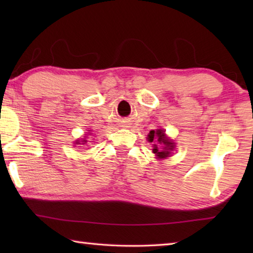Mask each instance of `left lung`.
<instances>
[{"mask_svg":"<svg viewBox=\"0 0 253 253\" xmlns=\"http://www.w3.org/2000/svg\"><path fill=\"white\" fill-rule=\"evenodd\" d=\"M148 140L151 143H155L157 142L159 144H163L162 149L160 150L157 146V144H154V149L153 152L154 154H156V156L158 158H165L168 157L169 154H170V151H172L174 145L173 143L170 142L169 139L166 138V136L164 134V131H163L162 129H158V130H151V132H149L148 135Z\"/></svg>","mask_w":253,"mask_h":253,"instance_id":"obj_1","label":"left lung"}]
</instances>
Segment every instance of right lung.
<instances>
[{
	"label": "right lung",
	"instance_id": "1",
	"mask_svg": "<svg viewBox=\"0 0 253 253\" xmlns=\"http://www.w3.org/2000/svg\"><path fill=\"white\" fill-rule=\"evenodd\" d=\"M85 142H87V140H85V139H83V140H81V144H85ZM78 144H80V143H78Z\"/></svg>",
	"mask_w": 253,
	"mask_h": 253
}]
</instances>
